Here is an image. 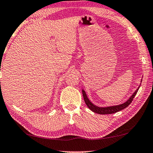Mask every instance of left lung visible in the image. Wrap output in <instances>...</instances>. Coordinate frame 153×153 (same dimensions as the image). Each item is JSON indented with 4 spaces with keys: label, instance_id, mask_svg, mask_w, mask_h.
Segmentation results:
<instances>
[{
    "label": "left lung",
    "instance_id": "obj_1",
    "mask_svg": "<svg viewBox=\"0 0 153 153\" xmlns=\"http://www.w3.org/2000/svg\"><path fill=\"white\" fill-rule=\"evenodd\" d=\"M141 82H142V81H141ZM140 85L138 87L137 89L135 92L133 93V94L129 97V99L126 102H125L124 103L119 104V105L105 106V107H102V106H98L95 105V104H93L92 102L90 101L89 99L88 98L85 91H84V89H82V91L84 102H85L86 106H88V108H89L91 111H92L93 112H94V113L100 114V115H106V114H112V113H117V112H118V111H120L123 110V109L126 108V107L131 103L132 101H133V100L136 95L137 93V91L139 90V88H140Z\"/></svg>",
    "mask_w": 153,
    "mask_h": 153
}]
</instances>
